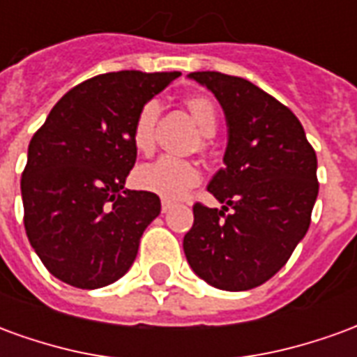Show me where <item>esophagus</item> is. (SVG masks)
I'll return each instance as SVG.
<instances>
[{
	"label": "esophagus",
	"instance_id": "esophagus-1",
	"mask_svg": "<svg viewBox=\"0 0 357 357\" xmlns=\"http://www.w3.org/2000/svg\"><path fill=\"white\" fill-rule=\"evenodd\" d=\"M160 204H162V212H164V214H166V212H170V210L174 208V202L168 201V199H162V202H160Z\"/></svg>",
	"mask_w": 357,
	"mask_h": 357
}]
</instances>
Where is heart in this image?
<instances>
[{"instance_id": "obj_1", "label": "heart", "mask_w": 357, "mask_h": 357, "mask_svg": "<svg viewBox=\"0 0 357 357\" xmlns=\"http://www.w3.org/2000/svg\"><path fill=\"white\" fill-rule=\"evenodd\" d=\"M185 105L193 112L202 133L206 137L214 135L218 128V112L212 99L204 95H191L187 97ZM158 112H160V105L155 99H151L141 107L135 116L132 139L135 149L141 153H147L155 145V124ZM201 168L197 164L176 156H160L155 162L139 166L135 172L137 187L172 201L185 197L193 187L201 183Z\"/></svg>"}]
</instances>
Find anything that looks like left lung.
I'll return each mask as SVG.
<instances>
[{
	"label": "left lung",
	"mask_w": 357,
	"mask_h": 357,
	"mask_svg": "<svg viewBox=\"0 0 357 357\" xmlns=\"http://www.w3.org/2000/svg\"><path fill=\"white\" fill-rule=\"evenodd\" d=\"M224 109V168L208 191L222 210L193 206L183 237L187 262L222 291H248L283 268L304 239L319 183L317 156L300 120L252 82L222 73H191Z\"/></svg>",
	"instance_id": "obj_1"
}]
</instances>
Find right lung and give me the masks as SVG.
I'll return each mask as SVG.
<instances>
[{
    "label": "right lung",
    "instance_id": "obj_1",
    "mask_svg": "<svg viewBox=\"0 0 357 357\" xmlns=\"http://www.w3.org/2000/svg\"><path fill=\"white\" fill-rule=\"evenodd\" d=\"M181 73L99 74L65 93L28 145L20 179L28 241L51 275L101 289L132 268L160 199L124 189L139 109Z\"/></svg>",
    "mask_w": 357,
    "mask_h": 357
}]
</instances>
